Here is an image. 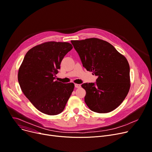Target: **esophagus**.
Segmentation results:
<instances>
[{"mask_svg":"<svg viewBox=\"0 0 152 152\" xmlns=\"http://www.w3.org/2000/svg\"><path fill=\"white\" fill-rule=\"evenodd\" d=\"M75 87L76 88H81V85H79V84H75Z\"/></svg>","mask_w":152,"mask_h":152,"instance_id":"esophagus-1","label":"esophagus"}]
</instances>
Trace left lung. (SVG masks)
Here are the masks:
<instances>
[{
    "mask_svg": "<svg viewBox=\"0 0 152 152\" xmlns=\"http://www.w3.org/2000/svg\"><path fill=\"white\" fill-rule=\"evenodd\" d=\"M83 66L97 76L86 83L85 102L94 112L107 113L118 108L130 88V66L126 58L110 43L98 38L71 41Z\"/></svg>",
    "mask_w": 152,
    "mask_h": 152,
    "instance_id": "obj_1",
    "label": "left lung"
}]
</instances>
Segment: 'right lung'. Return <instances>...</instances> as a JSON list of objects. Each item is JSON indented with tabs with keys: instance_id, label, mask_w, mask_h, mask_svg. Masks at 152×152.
Returning a JSON list of instances; mask_svg holds the SVG:
<instances>
[{
	"instance_id": "1",
	"label": "right lung",
	"mask_w": 152,
	"mask_h": 152,
	"mask_svg": "<svg viewBox=\"0 0 152 152\" xmlns=\"http://www.w3.org/2000/svg\"><path fill=\"white\" fill-rule=\"evenodd\" d=\"M72 48L69 42H47L33 47L24 56L18 72L19 83L24 94L42 113H61L74 91V83L55 81L62 60Z\"/></svg>"
}]
</instances>
